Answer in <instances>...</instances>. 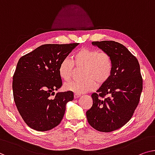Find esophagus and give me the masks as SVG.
Instances as JSON below:
<instances>
[{
    "mask_svg": "<svg viewBox=\"0 0 155 155\" xmlns=\"http://www.w3.org/2000/svg\"><path fill=\"white\" fill-rule=\"evenodd\" d=\"M81 96V94H78V93H74V97L75 99L78 98V97Z\"/></svg>",
    "mask_w": 155,
    "mask_h": 155,
    "instance_id": "esophagus-1",
    "label": "esophagus"
}]
</instances>
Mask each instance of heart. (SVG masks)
Listing matches in <instances>:
<instances>
[{
	"label": "heart",
	"mask_w": 155,
	"mask_h": 155,
	"mask_svg": "<svg viewBox=\"0 0 155 155\" xmlns=\"http://www.w3.org/2000/svg\"><path fill=\"white\" fill-rule=\"evenodd\" d=\"M73 66L84 68L83 81L70 82L64 85L67 91L81 94L96 88L97 84L101 85L109 79L113 71V61L109 54L97 50L84 48L72 56L71 61L64 58L58 68L59 77L64 81L70 80Z\"/></svg>",
	"instance_id": "1"
}]
</instances>
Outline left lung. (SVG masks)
I'll use <instances>...</instances> for the list:
<instances>
[{"label":"left lung","mask_w":155,"mask_h":155,"mask_svg":"<svg viewBox=\"0 0 155 155\" xmlns=\"http://www.w3.org/2000/svg\"><path fill=\"white\" fill-rule=\"evenodd\" d=\"M92 45L111 57L113 71L107 82L91 94L92 107L86 111L88 123L101 132L122 127L134 113L143 90L140 65L124 45L114 41H92ZM107 94L104 100L103 98Z\"/></svg>","instance_id":"obj_1"}]
</instances>
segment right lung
I'll use <instances>...</instances> for the list:
<instances>
[{"instance_id":"1","label":"right lung","mask_w":155,"mask_h":155,"mask_svg":"<svg viewBox=\"0 0 155 155\" xmlns=\"http://www.w3.org/2000/svg\"><path fill=\"white\" fill-rule=\"evenodd\" d=\"M78 43L48 44L38 47L18 60L13 76L15 104L27 125L45 131L61 123L66 105L74 100L73 92H58L63 84L60 64Z\"/></svg>"}]
</instances>
